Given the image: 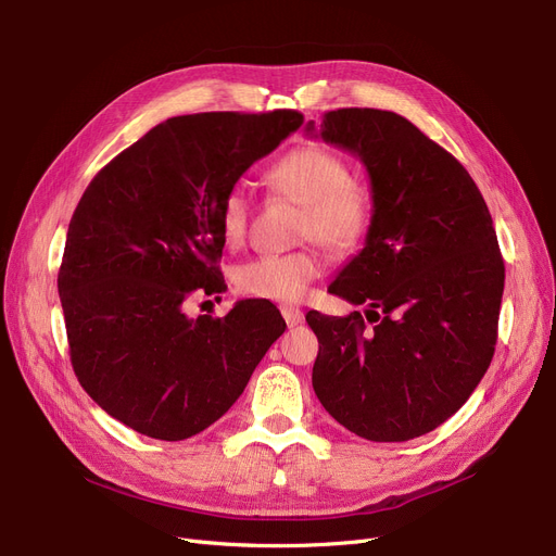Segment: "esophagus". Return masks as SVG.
Instances as JSON below:
<instances>
[{
    "label": "esophagus",
    "mask_w": 556,
    "mask_h": 556,
    "mask_svg": "<svg viewBox=\"0 0 556 556\" xmlns=\"http://www.w3.org/2000/svg\"><path fill=\"white\" fill-rule=\"evenodd\" d=\"M281 315H283L288 327H298L304 319V313L298 306H281Z\"/></svg>",
    "instance_id": "obj_1"
}]
</instances>
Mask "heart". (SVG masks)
Segmentation results:
<instances>
[{"mask_svg": "<svg viewBox=\"0 0 556 556\" xmlns=\"http://www.w3.org/2000/svg\"><path fill=\"white\" fill-rule=\"evenodd\" d=\"M266 185L302 204V239H315L336 254L354 252L367 239L374 220L371 191L354 180L352 166L325 146L304 143L288 151L268 168ZM250 212L248 189L241 182L231 185L218 210L227 245L243 243ZM323 270L325 263L315 248L258 254L233 270V286L248 298L295 302Z\"/></svg>", "mask_w": 556, "mask_h": 556, "instance_id": "1", "label": "heart"}]
</instances>
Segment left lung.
I'll return each mask as SVG.
<instances>
[{"label":"left lung","mask_w":556,"mask_h":556,"mask_svg":"<svg viewBox=\"0 0 556 556\" xmlns=\"http://www.w3.org/2000/svg\"><path fill=\"white\" fill-rule=\"evenodd\" d=\"M317 130L367 166L374 220L329 286L365 315L306 313L319 342L313 390L369 442L415 440L453 417L491 365L505 288L493 220L469 170L405 116L340 108Z\"/></svg>","instance_id":"left-lung-1"}]
</instances>
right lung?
Listing matches in <instances>:
<instances>
[{
    "label": "right lung",
    "instance_id": "add662e5",
    "mask_svg": "<svg viewBox=\"0 0 556 556\" xmlns=\"http://www.w3.org/2000/svg\"><path fill=\"white\" fill-rule=\"evenodd\" d=\"M304 124L298 110L173 116L108 162L70 220L58 273L83 390L128 428L180 442L218 421L286 331L268 300L185 313L225 290V191Z\"/></svg>",
    "mask_w": 556,
    "mask_h": 556
}]
</instances>
